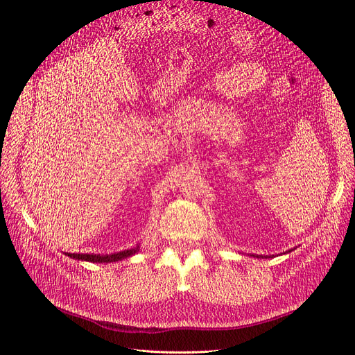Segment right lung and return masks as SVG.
<instances>
[{
    "label": "right lung",
    "instance_id": "right-lung-1",
    "mask_svg": "<svg viewBox=\"0 0 355 355\" xmlns=\"http://www.w3.org/2000/svg\"><path fill=\"white\" fill-rule=\"evenodd\" d=\"M139 252V245L133 247V249H128L124 252H118L112 254H80V253H69V257H73V259L78 261H87L93 263H111V262H118L121 259H125L128 256H133L135 253Z\"/></svg>",
    "mask_w": 355,
    "mask_h": 355
}]
</instances>
